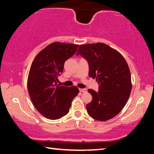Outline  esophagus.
Wrapping results in <instances>:
<instances>
[{"mask_svg":"<svg viewBox=\"0 0 154 154\" xmlns=\"http://www.w3.org/2000/svg\"><path fill=\"white\" fill-rule=\"evenodd\" d=\"M79 91H80L81 92L84 93V92H87V90H86V89H85V88H80V89H79Z\"/></svg>","mask_w":154,"mask_h":154,"instance_id":"obj_1","label":"esophagus"}]
</instances>
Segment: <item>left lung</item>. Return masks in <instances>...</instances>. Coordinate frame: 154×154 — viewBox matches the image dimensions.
<instances>
[{"label":"left lung","instance_id":"1","mask_svg":"<svg viewBox=\"0 0 154 154\" xmlns=\"http://www.w3.org/2000/svg\"><path fill=\"white\" fill-rule=\"evenodd\" d=\"M76 54L86 60L89 76L99 85L97 92L88 90L92 96L86 105L88 113L98 121L114 118L126 104L132 89L126 61L118 51L102 43L81 45Z\"/></svg>","mask_w":154,"mask_h":154}]
</instances>
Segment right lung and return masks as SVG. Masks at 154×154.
I'll return each instance as SVG.
<instances>
[{
  "instance_id": "1",
  "label": "right lung",
  "mask_w": 154,
  "mask_h": 154,
  "mask_svg": "<svg viewBox=\"0 0 154 154\" xmlns=\"http://www.w3.org/2000/svg\"><path fill=\"white\" fill-rule=\"evenodd\" d=\"M79 45L51 43L41 51L31 65L28 90L35 107L49 119H58L69 113L72 100L79 92L77 87L58 85L66 60L74 55Z\"/></svg>"
}]
</instances>
